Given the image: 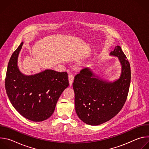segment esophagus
<instances>
[{"label":"esophagus","mask_w":149,"mask_h":149,"mask_svg":"<svg viewBox=\"0 0 149 149\" xmlns=\"http://www.w3.org/2000/svg\"><path fill=\"white\" fill-rule=\"evenodd\" d=\"M68 79H69V82H70V85L71 86L73 81H74V75L72 74H70L68 76Z\"/></svg>","instance_id":"obj_1"}]
</instances>
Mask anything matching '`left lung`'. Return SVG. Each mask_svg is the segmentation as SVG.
Returning a JSON list of instances; mask_svg holds the SVG:
<instances>
[{"instance_id": "obj_1", "label": "left lung", "mask_w": 149, "mask_h": 149, "mask_svg": "<svg viewBox=\"0 0 149 149\" xmlns=\"http://www.w3.org/2000/svg\"><path fill=\"white\" fill-rule=\"evenodd\" d=\"M110 55L118 57L121 64L118 79L113 82L103 81L95 78L90 69L84 68L75 76L72 84L77 114L89 125H100L113 118L123 108L128 95L130 63L120 46H116Z\"/></svg>"}]
</instances>
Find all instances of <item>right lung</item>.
Instances as JSON below:
<instances>
[{"instance_id":"1","label":"right lung","mask_w":149,"mask_h":149,"mask_svg":"<svg viewBox=\"0 0 149 149\" xmlns=\"http://www.w3.org/2000/svg\"><path fill=\"white\" fill-rule=\"evenodd\" d=\"M24 42L12 54L8 63L5 88L8 98L23 117L33 121H42L53 114L61 94L69 86L67 72L47 70L34 75L21 73L17 57Z\"/></svg>"}]
</instances>
